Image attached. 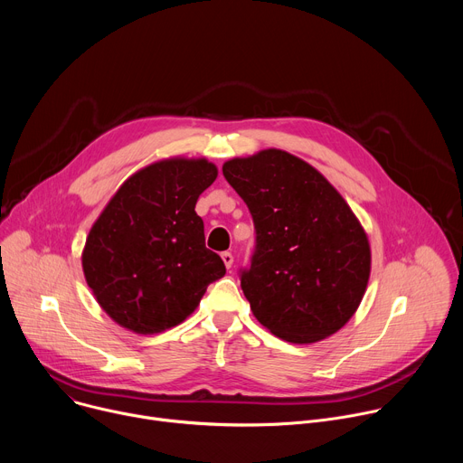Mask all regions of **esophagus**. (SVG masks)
<instances>
[{"label": "esophagus", "mask_w": 463, "mask_h": 463, "mask_svg": "<svg viewBox=\"0 0 463 463\" xmlns=\"http://www.w3.org/2000/svg\"><path fill=\"white\" fill-rule=\"evenodd\" d=\"M222 260H223V263H225V268L227 269H231L232 268V261H234V256L229 252V250H225V252H222Z\"/></svg>", "instance_id": "1"}]
</instances>
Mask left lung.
I'll use <instances>...</instances> for the list:
<instances>
[{
  "instance_id": "left-lung-1",
  "label": "left lung",
  "mask_w": 463,
  "mask_h": 463,
  "mask_svg": "<svg viewBox=\"0 0 463 463\" xmlns=\"http://www.w3.org/2000/svg\"><path fill=\"white\" fill-rule=\"evenodd\" d=\"M249 207L256 245L240 271L252 315L277 337L309 345L352 318L370 279V243L329 181L277 148L223 165Z\"/></svg>"
}]
</instances>
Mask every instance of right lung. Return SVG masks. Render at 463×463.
Here are the masks:
<instances>
[{
    "label": "right lung",
    "mask_w": 463,
    "mask_h": 463,
    "mask_svg": "<svg viewBox=\"0 0 463 463\" xmlns=\"http://www.w3.org/2000/svg\"><path fill=\"white\" fill-rule=\"evenodd\" d=\"M216 177L218 168L207 159L157 161L128 177L93 223L82 269L118 326L143 335L165 332L225 275L194 211Z\"/></svg>",
    "instance_id": "obj_1"
}]
</instances>
